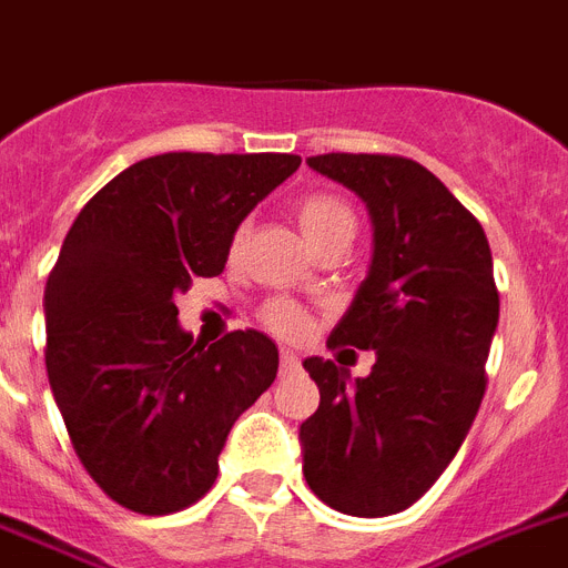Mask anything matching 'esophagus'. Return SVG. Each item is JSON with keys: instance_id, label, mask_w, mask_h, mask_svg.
I'll use <instances>...</instances> for the list:
<instances>
[{"instance_id": "1", "label": "esophagus", "mask_w": 568, "mask_h": 568, "mask_svg": "<svg viewBox=\"0 0 568 568\" xmlns=\"http://www.w3.org/2000/svg\"><path fill=\"white\" fill-rule=\"evenodd\" d=\"M298 368H302L298 357H295L293 351H284L281 354V377H293V374H298Z\"/></svg>"}]
</instances>
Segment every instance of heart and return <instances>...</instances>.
I'll return each instance as SVG.
<instances>
[{"mask_svg": "<svg viewBox=\"0 0 568 568\" xmlns=\"http://www.w3.org/2000/svg\"><path fill=\"white\" fill-rule=\"evenodd\" d=\"M295 223L302 229L304 241L311 243L313 250H325L331 243L348 241L357 232V214L351 209L342 196L327 194V191H311V194H302L293 205ZM243 237H246V229H237L232 237V252L241 250ZM264 325L275 334L295 336L302 334L304 316L295 311L293 304L275 302L264 311Z\"/></svg>", "mask_w": 568, "mask_h": 568, "instance_id": "heart-1", "label": "heart"}]
</instances>
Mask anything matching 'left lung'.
Here are the masks:
<instances>
[{
	"label": "left lung",
	"instance_id": "1",
	"mask_svg": "<svg viewBox=\"0 0 568 568\" xmlns=\"http://www.w3.org/2000/svg\"><path fill=\"white\" fill-rule=\"evenodd\" d=\"M307 165L359 196L368 275L327 348L374 351L368 377L307 357L318 409L298 429L304 479L351 517L406 510L456 458L485 397L499 293L485 229L435 173L403 156L325 153Z\"/></svg>",
	"mask_w": 568,
	"mask_h": 568
}]
</instances>
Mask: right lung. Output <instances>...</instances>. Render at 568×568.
<instances>
[{"label": "right lung", "instance_id": "right-lung-1", "mask_svg": "<svg viewBox=\"0 0 568 568\" xmlns=\"http://www.w3.org/2000/svg\"><path fill=\"white\" fill-rule=\"evenodd\" d=\"M302 159L162 153L98 191L45 281V372L72 447L112 503L173 514L217 479L229 429L278 372L257 331L200 345L176 295L226 266L246 214Z\"/></svg>", "mask_w": 568, "mask_h": 568}]
</instances>
